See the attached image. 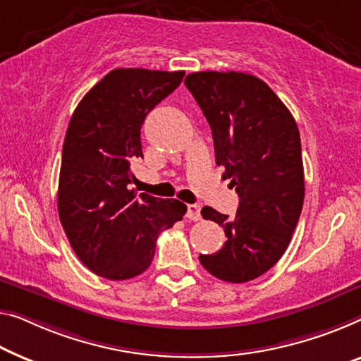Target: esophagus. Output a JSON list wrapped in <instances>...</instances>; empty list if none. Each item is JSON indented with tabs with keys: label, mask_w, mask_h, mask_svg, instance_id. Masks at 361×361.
<instances>
[{
	"label": "esophagus",
	"mask_w": 361,
	"mask_h": 361,
	"mask_svg": "<svg viewBox=\"0 0 361 361\" xmlns=\"http://www.w3.org/2000/svg\"><path fill=\"white\" fill-rule=\"evenodd\" d=\"M186 217L190 220H195V222L201 220V206L199 204H188Z\"/></svg>",
	"instance_id": "34e87169"
}]
</instances>
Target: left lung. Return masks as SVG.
Instances as JSON below:
<instances>
[{
    "label": "left lung",
    "mask_w": 361,
    "mask_h": 361,
    "mask_svg": "<svg viewBox=\"0 0 361 361\" xmlns=\"http://www.w3.org/2000/svg\"><path fill=\"white\" fill-rule=\"evenodd\" d=\"M185 84L212 129L215 164L240 197L232 219L202 207L227 241L199 261L220 281L250 282L281 259L298 224L305 199L300 131L282 100L251 74L201 71L188 74Z\"/></svg>",
    "instance_id": "8db88e82"
}]
</instances>
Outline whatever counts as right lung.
<instances>
[{"instance_id":"obj_1","label":"right lung","mask_w":361,"mask_h":361,"mask_svg":"<svg viewBox=\"0 0 361 361\" xmlns=\"http://www.w3.org/2000/svg\"><path fill=\"white\" fill-rule=\"evenodd\" d=\"M185 71L113 69L74 110L63 144L58 214L69 243L97 276L126 281L150 266L160 232L186 214L178 199L129 190L142 157L147 113L178 87Z\"/></svg>"}]
</instances>
